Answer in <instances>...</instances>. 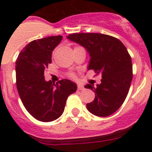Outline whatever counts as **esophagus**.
Segmentation results:
<instances>
[{
    "label": "esophagus",
    "mask_w": 152,
    "mask_h": 152,
    "mask_svg": "<svg viewBox=\"0 0 152 152\" xmlns=\"http://www.w3.org/2000/svg\"><path fill=\"white\" fill-rule=\"evenodd\" d=\"M84 88L82 84H77V90H78V91H82V90H84Z\"/></svg>",
    "instance_id": "esophagus-1"
}]
</instances>
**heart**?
I'll use <instances>...</instances> for the list:
<instances>
[{
	"mask_svg": "<svg viewBox=\"0 0 152 152\" xmlns=\"http://www.w3.org/2000/svg\"><path fill=\"white\" fill-rule=\"evenodd\" d=\"M71 76H72V77H74V75H72H72H71Z\"/></svg>",
	"mask_w": 152,
	"mask_h": 152,
	"instance_id": "obj_1",
	"label": "heart"
}]
</instances>
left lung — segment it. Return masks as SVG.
Here are the masks:
<instances>
[{"mask_svg": "<svg viewBox=\"0 0 152 152\" xmlns=\"http://www.w3.org/2000/svg\"><path fill=\"white\" fill-rule=\"evenodd\" d=\"M67 38L87 49L91 56L88 70L102 77L96 88L84 86L95 93L94 101L87 104L88 111L101 117L110 116L125 101L132 79L131 56L126 46L118 39L101 33H73Z\"/></svg>", "mask_w": 152, "mask_h": 152, "instance_id": "8db88e82", "label": "left lung"}]
</instances>
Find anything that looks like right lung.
Instances as JSON below:
<instances>
[{"instance_id":"add662e5","label":"right lung","mask_w":152,"mask_h":152,"mask_svg":"<svg viewBox=\"0 0 152 152\" xmlns=\"http://www.w3.org/2000/svg\"><path fill=\"white\" fill-rule=\"evenodd\" d=\"M62 39L53 36L33 40L24 47L16 61V81L26 110L37 120L51 122L63 113L67 98L77 91L68 79L45 81L44 72L52 63V51Z\"/></svg>"}]
</instances>
